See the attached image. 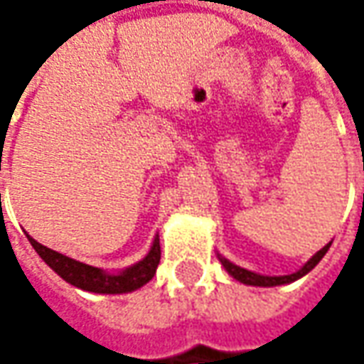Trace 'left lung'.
<instances>
[{
	"instance_id": "8db88e82",
	"label": "left lung",
	"mask_w": 364,
	"mask_h": 364,
	"mask_svg": "<svg viewBox=\"0 0 364 364\" xmlns=\"http://www.w3.org/2000/svg\"><path fill=\"white\" fill-rule=\"evenodd\" d=\"M330 241L328 245H324L320 251H316L312 257L308 259L304 265H301L298 272L294 273H287V275H263V273L257 272H251V269H245L241 265H235L232 261H229L227 257H223V255H218L220 259V263H223V267L227 269V272L231 273L232 277L237 279V282H241V284H247V286H259V287H273V286H286V284H291V282H296V279H300L304 277L306 273H310L314 269L316 265L322 261V257L326 255V251L330 249Z\"/></svg>"
}]
</instances>
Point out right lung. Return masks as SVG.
Instances as JSON below:
<instances>
[{
	"label": "right lung",
	"mask_w": 364,
	"mask_h": 364,
	"mask_svg": "<svg viewBox=\"0 0 364 364\" xmlns=\"http://www.w3.org/2000/svg\"><path fill=\"white\" fill-rule=\"evenodd\" d=\"M28 239L38 251V255L44 259L64 282H68L70 286L80 287L85 291H92V294H127V291L139 289L156 275L161 257L160 237L158 235H156L146 257L129 265V267H125V269H121V272H109L103 267H95V265L85 263V261L68 257L60 251H54L40 241H36L30 235H28Z\"/></svg>",
	"instance_id": "1"
}]
</instances>
